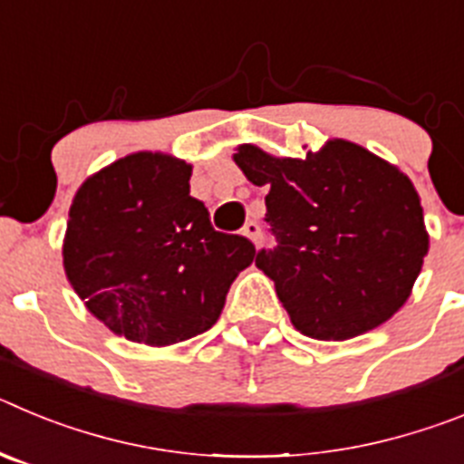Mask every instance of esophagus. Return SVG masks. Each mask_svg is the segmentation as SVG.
Here are the masks:
<instances>
[{
	"label": "esophagus",
	"instance_id": "1",
	"mask_svg": "<svg viewBox=\"0 0 464 464\" xmlns=\"http://www.w3.org/2000/svg\"><path fill=\"white\" fill-rule=\"evenodd\" d=\"M260 223H256V220H248V223L244 225V237H248V239L251 241H256L257 244V239H260Z\"/></svg>",
	"mask_w": 464,
	"mask_h": 464
}]
</instances>
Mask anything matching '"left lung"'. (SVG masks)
Instances as JSON below:
<instances>
[{"label":"left lung","instance_id":"1","mask_svg":"<svg viewBox=\"0 0 464 464\" xmlns=\"http://www.w3.org/2000/svg\"><path fill=\"white\" fill-rule=\"evenodd\" d=\"M235 162L269 190L265 220L276 246L257 251L256 265L302 334L343 342L400 311L430 246L409 176L343 139L304 160L244 143Z\"/></svg>","mask_w":464,"mask_h":464}]
</instances>
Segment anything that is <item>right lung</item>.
<instances>
[{
    "label": "right lung",
    "instance_id": "add662e5",
    "mask_svg": "<svg viewBox=\"0 0 464 464\" xmlns=\"http://www.w3.org/2000/svg\"><path fill=\"white\" fill-rule=\"evenodd\" d=\"M192 167L165 153L125 155L73 197L64 272L90 314L130 342L169 346L218 321L246 237L216 232L190 197Z\"/></svg>",
    "mask_w": 464,
    "mask_h": 464
}]
</instances>
